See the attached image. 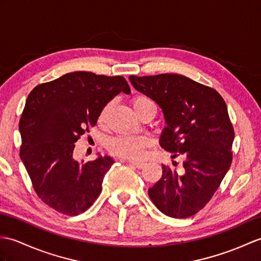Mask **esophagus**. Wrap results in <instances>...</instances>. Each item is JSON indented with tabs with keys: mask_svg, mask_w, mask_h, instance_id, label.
I'll list each match as a JSON object with an SVG mask.
<instances>
[{
	"mask_svg": "<svg viewBox=\"0 0 261 261\" xmlns=\"http://www.w3.org/2000/svg\"><path fill=\"white\" fill-rule=\"evenodd\" d=\"M129 163H131L132 166H135L138 169H142L145 166L144 161H135V160H128Z\"/></svg>",
	"mask_w": 261,
	"mask_h": 261,
	"instance_id": "34e87169",
	"label": "esophagus"
}]
</instances>
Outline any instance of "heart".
<instances>
[{
    "mask_svg": "<svg viewBox=\"0 0 261 261\" xmlns=\"http://www.w3.org/2000/svg\"><path fill=\"white\" fill-rule=\"evenodd\" d=\"M154 106L153 101L149 96L144 94H139L132 100V108L137 114L140 113L143 109ZM110 109V105H107L102 109L100 113L99 121L102 122L105 120L107 113ZM150 139L147 136H117L111 138L107 142V148L111 153L122 156L128 159H138L142 155L144 149L149 147Z\"/></svg>",
    "mask_w": 261,
    "mask_h": 261,
    "instance_id": "1",
    "label": "heart"
}]
</instances>
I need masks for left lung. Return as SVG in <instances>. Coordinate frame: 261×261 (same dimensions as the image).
Wrapping results in <instances>:
<instances>
[{
    "mask_svg": "<svg viewBox=\"0 0 261 261\" xmlns=\"http://www.w3.org/2000/svg\"><path fill=\"white\" fill-rule=\"evenodd\" d=\"M129 80L161 108L167 123L161 147L172 158H185L181 172L162 166V177L148 190L149 197L169 217L196 215L210 201L231 166L234 132L226 102L215 89L185 75H130Z\"/></svg>",
    "mask_w": 261,
    "mask_h": 261,
    "instance_id": "1",
    "label": "left lung"
}]
</instances>
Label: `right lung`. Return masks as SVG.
<instances>
[{"mask_svg":"<svg viewBox=\"0 0 261 261\" xmlns=\"http://www.w3.org/2000/svg\"><path fill=\"white\" fill-rule=\"evenodd\" d=\"M120 92L130 93L123 76L77 71L36 86L20 119V156L38 197L58 213L77 216L99 197L111 156L79 163L74 143L90 131L102 109Z\"/></svg>","mask_w":261,"mask_h":261,"instance_id":"1","label":"right lung"}]
</instances>
